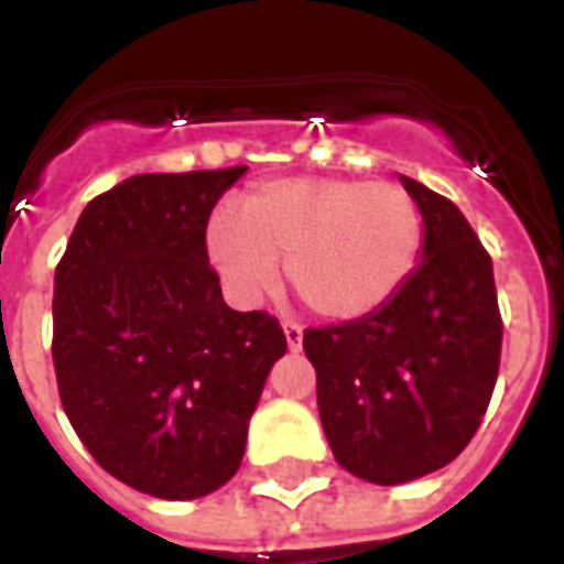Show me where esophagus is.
I'll return each mask as SVG.
<instances>
[{
	"instance_id": "1",
	"label": "esophagus",
	"mask_w": 564,
	"mask_h": 564,
	"mask_svg": "<svg viewBox=\"0 0 564 564\" xmlns=\"http://www.w3.org/2000/svg\"><path fill=\"white\" fill-rule=\"evenodd\" d=\"M283 335H286V347H290V350H302V335H305V332H302V326H299V323H290V319H286V323H283Z\"/></svg>"
}]
</instances>
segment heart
Listing matches in <instances>:
<instances>
[{"mask_svg": "<svg viewBox=\"0 0 564 564\" xmlns=\"http://www.w3.org/2000/svg\"><path fill=\"white\" fill-rule=\"evenodd\" d=\"M205 250L226 293L257 305L281 286L329 319L387 305L423 250V210L402 184L354 177H281L253 186L241 214L214 210Z\"/></svg>", "mask_w": 564, "mask_h": 564, "instance_id": "heart-1", "label": "heart"}]
</instances>
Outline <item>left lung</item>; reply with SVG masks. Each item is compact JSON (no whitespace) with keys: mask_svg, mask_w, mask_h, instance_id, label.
Wrapping results in <instances>:
<instances>
[{"mask_svg":"<svg viewBox=\"0 0 564 564\" xmlns=\"http://www.w3.org/2000/svg\"><path fill=\"white\" fill-rule=\"evenodd\" d=\"M402 184L423 210L414 271L387 305L302 341L335 462L378 486L425 477L468 447L501 359L492 259L449 198Z\"/></svg>","mask_w":564,"mask_h":564,"instance_id":"left-lung-1","label":"left lung"}]
</instances>
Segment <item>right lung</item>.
Here are the masks:
<instances>
[{"label":"right lung","instance_id":"1","mask_svg":"<svg viewBox=\"0 0 564 564\" xmlns=\"http://www.w3.org/2000/svg\"><path fill=\"white\" fill-rule=\"evenodd\" d=\"M247 172L135 174L80 210L54 278V368L72 429L105 471L189 501L229 484L281 323L232 311L208 265L214 205Z\"/></svg>","mask_w":564,"mask_h":564}]
</instances>
